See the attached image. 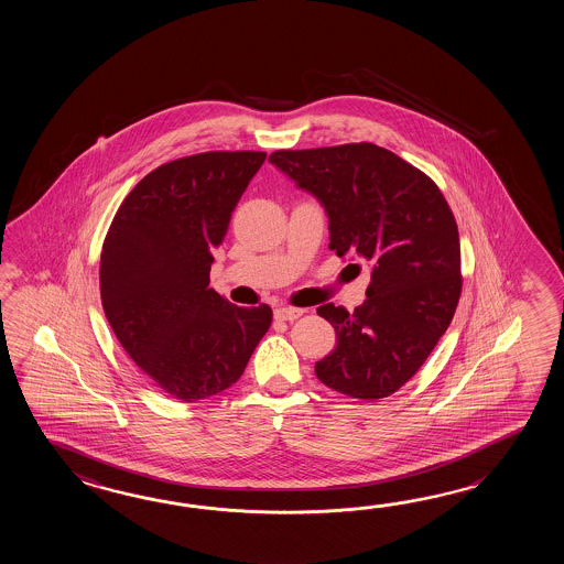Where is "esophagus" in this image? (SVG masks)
<instances>
[{
    "label": "esophagus",
    "mask_w": 564,
    "mask_h": 564,
    "mask_svg": "<svg viewBox=\"0 0 564 564\" xmlns=\"http://www.w3.org/2000/svg\"><path fill=\"white\" fill-rule=\"evenodd\" d=\"M304 314V311L302 308H294V306H282V308H276L274 311V316H276L278 321H296V318H300Z\"/></svg>",
    "instance_id": "obj_1"
}]
</instances>
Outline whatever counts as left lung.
<instances>
[{
  "instance_id": "obj_1",
  "label": "left lung",
  "mask_w": 564,
  "mask_h": 564,
  "mask_svg": "<svg viewBox=\"0 0 564 564\" xmlns=\"http://www.w3.org/2000/svg\"><path fill=\"white\" fill-rule=\"evenodd\" d=\"M270 163L324 205L330 250L371 265L359 308L328 302L316 311L336 330L316 377L360 401L395 393L432 355L462 294L459 234L444 193L372 143L274 151Z\"/></svg>"
}]
</instances>
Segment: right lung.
Here are the masks:
<instances>
[{
  "instance_id": "1",
  "label": "right lung",
  "mask_w": 564,
  "mask_h": 564,
  "mask_svg": "<svg viewBox=\"0 0 564 564\" xmlns=\"http://www.w3.org/2000/svg\"><path fill=\"white\" fill-rule=\"evenodd\" d=\"M260 151H209L165 163L134 185L100 253L108 324L139 369L185 403L236 383L272 324L209 288L212 250L258 169Z\"/></svg>"
}]
</instances>
